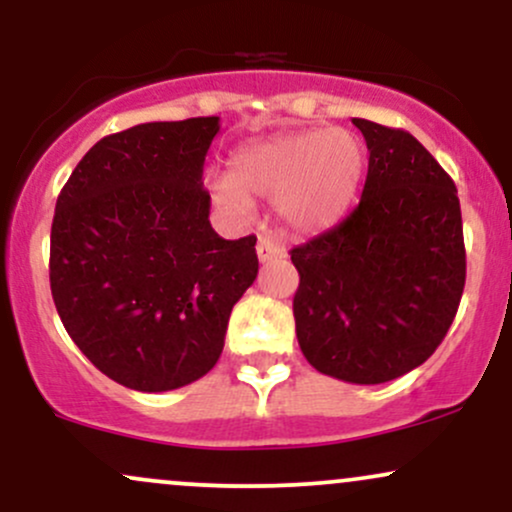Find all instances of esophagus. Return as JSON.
<instances>
[{
  "mask_svg": "<svg viewBox=\"0 0 512 512\" xmlns=\"http://www.w3.org/2000/svg\"><path fill=\"white\" fill-rule=\"evenodd\" d=\"M281 255H284V248L279 243H274L272 238H260V243H257V257H260V262H272Z\"/></svg>",
  "mask_w": 512,
  "mask_h": 512,
  "instance_id": "esophagus-1",
  "label": "esophagus"
}]
</instances>
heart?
<instances>
[{
    "label": "heart",
    "instance_id": "heart-1",
    "mask_svg": "<svg viewBox=\"0 0 512 512\" xmlns=\"http://www.w3.org/2000/svg\"><path fill=\"white\" fill-rule=\"evenodd\" d=\"M363 170L366 151L354 132L301 129L240 146L231 175H211L209 192L236 214H248V197L276 199L291 231L320 233L351 209Z\"/></svg>",
    "mask_w": 512,
    "mask_h": 512
}]
</instances>
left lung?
<instances>
[{
    "instance_id": "left-lung-1",
    "label": "left lung",
    "mask_w": 512,
    "mask_h": 512,
    "mask_svg": "<svg viewBox=\"0 0 512 512\" xmlns=\"http://www.w3.org/2000/svg\"><path fill=\"white\" fill-rule=\"evenodd\" d=\"M368 146L358 207L291 250L301 274L293 317L320 373L378 385L419 368L448 334L464 260L457 187L404 129L354 117Z\"/></svg>"
}]
</instances>
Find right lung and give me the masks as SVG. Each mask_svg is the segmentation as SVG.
Segmentation results:
<instances>
[{"label": "right lung", "instance_id": "1", "mask_svg": "<svg viewBox=\"0 0 512 512\" xmlns=\"http://www.w3.org/2000/svg\"><path fill=\"white\" fill-rule=\"evenodd\" d=\"M219 129V117H190L110 134L57 197L55 308L88 361L129 390L207 375L257 276V238L226 240L209 223L202 173Z\"/></svg>", "mask_w": 512, "mask_h": 512}]
</instances>
